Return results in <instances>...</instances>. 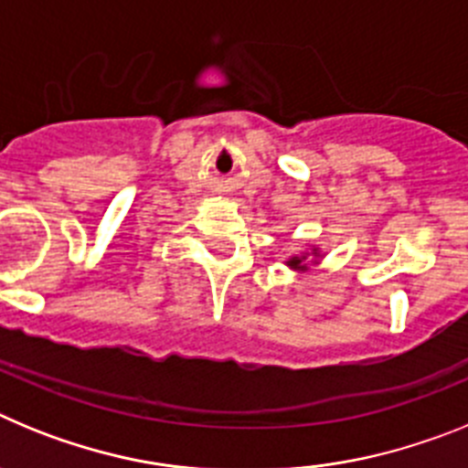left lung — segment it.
<instances>
[{
	"mask_svg": "<svg viewBox=\"0 0 468 468\" xmlns=\"http://www.w3.org/2000/svg\"><path fill=\"white\" fill-rule=\"evenodd\" d=\"M309 255L318 260V258H321V250H318V248H312L309 253L292 255V258L285 260V264H288V267H291L292 271H307V270H309V267H307V258H309Z\"/></svg>",
	"mask_w": 468,
	"mask_h": 468,
	"instance_id": "obj_1",
	"label": "left lung"
}]
</instances>
